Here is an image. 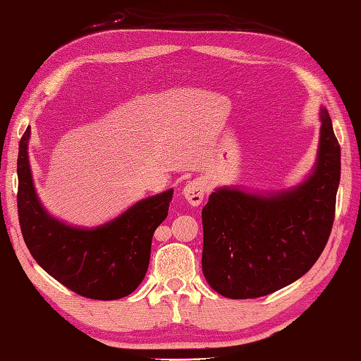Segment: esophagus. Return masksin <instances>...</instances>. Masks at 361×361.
Returning a JSON list of instances; mask_svg holds the SVG:
<instances>
[{"mask_svg": "<svg viewBox=\"0 0 361 361\" xmlns=\"http://www.w3.org/2000/svg\"><path fill=\"white\" fill-rule=\"evenodd\" d=\"M183 197L187 199L190 205L197 207L204 201V195H205V185L201 179H193L188 180L185 183V187L182 190Z\"/></svg>", "mask_w": 361, "mask_h": 361, "instance_id": "esophagus-1", "label": "esophagus"}]
</instances>
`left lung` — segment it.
<instances>
[{
  "instance_id": "left-lung-1",
  "label": "left lung",
  "mask_w": 361,
  "mask_h": 361,
  "mask_svg": "<svg viewBox=\"0 0 361 361\" xmlns=\"http://www.w3.org/2000/svg\"><path fill=\"white\" fill-rule=\"evenodd\" d=\"M314 171L289 190L248 193L218 188L202 208V271L231 300L259 298L307 274L329 239L341 151L326 108L319 109Z\"/></svg>"
}]
</instances>
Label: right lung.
Returning <instances> with one entry per match:
<instances>
[{
  "label": "right lung",
  "mask_w": 361,
  "mask_h": 361,
  "mask_svg": "<svg viewBox=\"0 0 361 361\" xmlns=\"http://www.w3.org/2000/svg\"><path fill=\"white\" fill-rule=\"evenodd\" d=\"M24 131L18 151V218L38 266L69 290L91 300H118L145 278L154 230L165 221L173 188L142 199L103 226L72 227L55 219L39 202L32 180Z\"/></svg>",
  "instance_id": "obj_1"
}]
</instances>
